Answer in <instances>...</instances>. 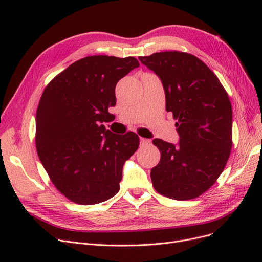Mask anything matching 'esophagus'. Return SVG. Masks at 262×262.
Segmentation results:
<instances>
[{"label": "esophagus", "instance_id": "esophagus-1", "mask_svg": "<svg viewBox=\"0 0 262 262\" xmlns=\"http://www.w3.org/2000/svg\"><path fill=\"white\" fill-rule=\"evenodd\" d=\"M140 143H141V145H146L149 143V140L144 139V138H140Z\"/></svg>", "mask_w": 262, "mask_h": 262}]
</instances>
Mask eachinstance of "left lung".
<instances>
[{"instance_id":"1","label":"left lung","mask_w":262,"mask_h":262,"mask_svg":"<svg viewBox=\"0 0 262 262\" xmlns=\"http://www.w3.org/2000/svg\"><path fill=\"white\" fill-rule=\"evenodd\" d=\"M139 60L160 77L166 110L177 119V144L154 139L161 161L150 170L158 193L175 200L199 196L224 170L232 148V105L216 75L200 59L179 51Z\"/></svg>"}]
</instances>
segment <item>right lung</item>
<instances>
[{
  "label": "right lung",
  "instance_id": "1",
  "mask_svg": "<svg viewBox=\"0 0 262 262\" xmlns=\"http://www.w3.org/2000/svg\"><path fill=\"white\" fill-rule=\"evenodd\" d=\"M136 58L92 55L72 63L46 87L36 113V147L53 185L78 204L104 202L120 189L122 167L140 139L106 130L119 80Z\"/></svg>",
  "mask_w": 262,
  "mask_h": 262
}]
</instances>
